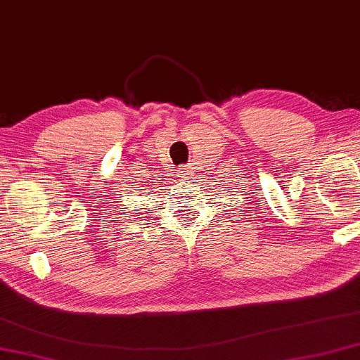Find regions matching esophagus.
<instances>
[{"mask_svg": "<svg viewBox=\"0 0 360 360\" xmlns=\"http://www.w3.org/2000/svg\"><path fill=\"white\" fill-rule=\"evenodd\" d=\"M177 174H179V177H184V179H189V177H193V171L189 169V167H179V171H177Z\"/></svg>", "mask_w": 360, "mask_h": 360, "instance_id": "esophagus-1", "label": "esophagus"}]
</instances>
